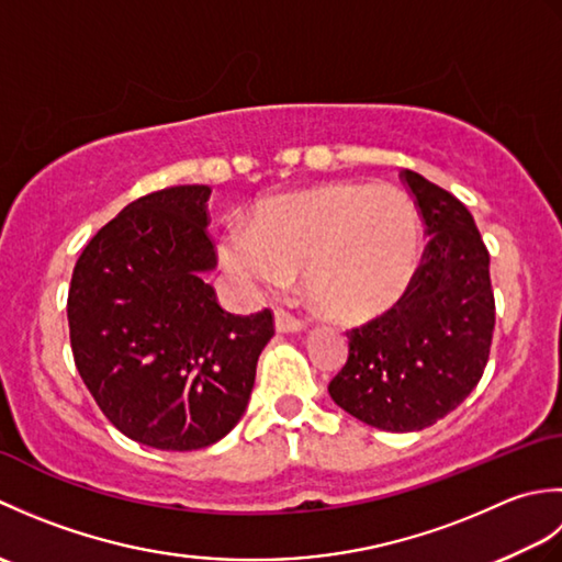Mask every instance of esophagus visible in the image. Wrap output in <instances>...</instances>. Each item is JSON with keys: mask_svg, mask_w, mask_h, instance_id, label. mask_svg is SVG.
<instances>
[{"mask_svg": "<svg viewBox=\"0 0 562 562\" xmlns=\"http://www.w3.org/2000/svg\"><path fill=\"white\" fill-rule=\"evenodd\" d=\"M274 328L280 333H294L304 328V321L300 316L284 312V308H278V312H274Z\"/></svg>", "mask_w": 562, "mask_h": 562, "instance_id": "esophagus-1", "label": "esophagus"}]
</instances>
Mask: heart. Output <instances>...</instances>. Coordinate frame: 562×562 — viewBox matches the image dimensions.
<instances>
[{
	"mask_svg": "<svg viewBox=\"0 0 562 562\" xmlns=\"http://www.w3.org/2000/svg\"><path fill=\"white\" fill-rule=\"evenodd\" d=\"M224 266L268 288L306 272L321 316L364 324L396 306L420 260V220L393 188L338 183L262 200L250 234L222 238Z\"/></svg>",
	"mask_w": 562,
	"mask_h": 562,
	"instance_id": "b5f03b06",
	"label": "heart"
}]
</instances>
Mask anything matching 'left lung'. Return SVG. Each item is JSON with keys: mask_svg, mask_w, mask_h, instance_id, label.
Listing matches in <instances>:
<instances>
[{"mask_svg": "<svg viewBox=\"0 0 562 562\" xmlns=\"http://www.w3.org/2000/svg\"><path fill=\"white\" fill-rule=\"evenodd\" d=\"M401 178L429 241L403 300L348 330V362L328 384L342 411L389 432L429 427L463 403L495 330L491 254L471 212L420 173Z\"/></svg>", "mask_w": 562, "mask_h": 562, "instance_id": "obj_1", "label": "left lung"}]
</instances>
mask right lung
<instances>
[{
  "label": "right lung",
  "instance_id": "add662e5",
  "mask_svg": "<svg viewBox=\"0 0 562 562\" xmlns=\"http://www.w3.org/2000/svg\"><path fill=\"white\" fill-rule=\"evenodd\" d=\"M210 186L142 195L99 229L71 272L75 364L103 415L166 451L210 447L241 420L270 308L224 312L202 270L217 266Z\"/></svg>",
  "mask_w": 562,
  "mask_h": 562
}]
</instances>
